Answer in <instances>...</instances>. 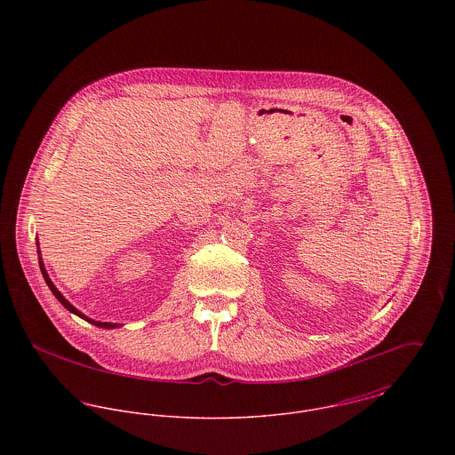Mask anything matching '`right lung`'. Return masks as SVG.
<instances>
[{
	"label": "right lung",
	"instance_id": "1",
	"mask_svg": "<svg viewBox=\"0 0 455 455\" xmlns=\"http://www.w3.org/2000/svg\"><path fill=\"white\" fill-rule=\"evenodd\" d=\"M38 245V243H36ZM38 262H40V269H42V275H44V278H45V282H47V285H49V289L52 291V294L56 296V299L65 307L68 312H71V314H75V315H78L80 319H84V321H87L89 324L98 325V327H103V329H116V327H119V325L123 324H114V323H100V321H92V319H89L87 315H84L80 310H76L68 299H66L65 296L58 291V287L52 283V280L49 278V273H47V269H45V266H44V260L40 258V251H38Z\"/></svg>",
	"mask_w": 455,
	"mask_h": 455
}]
</instances>
